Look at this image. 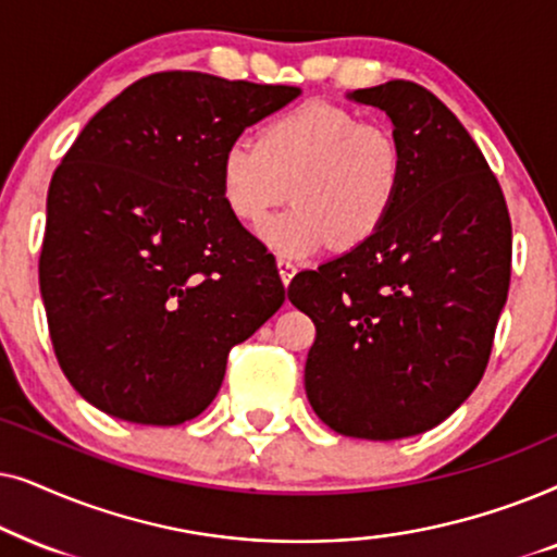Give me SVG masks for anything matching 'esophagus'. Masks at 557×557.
<instances>
[{
	"instance_id": "34e87169",
	"label": "esophagus",
	"mask_w": 557,
	"mask_h": 557,
	"mask_svg": "<svg viewBox=\"0 0 557 557\" xmlns=\"http://www.w3.org/2000/svg\"><path fill=\"white\" fill-rule=\"evenodd\" d=\"M277 270H280V277H283V285L287 287V285L293 283V277H295V272H298V267H295V262H290V259L280 257L277 259Z\"/></svg>"
}]
</instances>
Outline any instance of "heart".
<instances>
[{"mask_svg": "<svg viewBox=\"0 0 557 557\" xmlns=\"http://www.w3.org/2000/svg\"><path fill=\"white\" fill-rule=\"evenodd\" d=\"M403 183L397 132L325 101L274 116L257 143L236 139L219 162L221 201L247 226L262 224L290 190L295 209L259 228L267 247L290 259L331 242L351 249L372 239L395 211Z\"/></svg>", "mask_w": 557, "mask_h": 557, "instance_id": "1", "label": "heart"}]
</instances>
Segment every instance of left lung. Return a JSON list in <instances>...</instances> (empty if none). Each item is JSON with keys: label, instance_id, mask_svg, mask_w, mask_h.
<instances>
[{"label": "left lung", "instance_id": "1", "mask_svg": "<svg viewBox=\"0 0 557 557\" xmlns=\"http://www.w3.org/2000/svg\"><path fill=\"white\" fill-rule=\"evenodd\" d=\"M389 116L405 150L395 211L372 239L302 270L287 298L315 323L306 395L348 438L441 425L484 376L507 302L511 221L454 111L412 81L348 94Z\"/></svg>", "mask_w": 557, "mask_h": 557}]
</instances>
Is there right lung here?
<instances>
[{"mask_svg":"<svg viewBox=\"0 0 557 557\" xmlns=\"http://www.w3.org/2000/svg\"><path fill=\"white\" fill-rule=\"evenodd\" d=\"M298 96L152 73L65 152L48 188L40 293L58 364L86 403L139 425L193 420L219 395L232 346L283 306L274 257L221 201L219 162Z\"/></svg>","mask_w":557,"mask_h":557,"instance_id":"right-lung-1","label":"right lung"}]
</instances>
